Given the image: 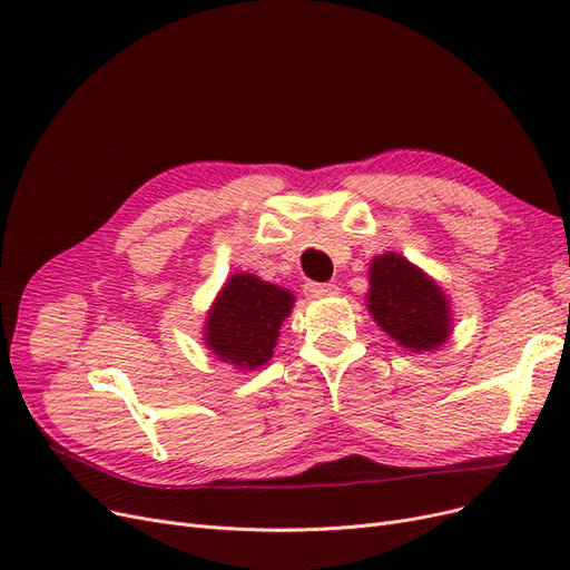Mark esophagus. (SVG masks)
Instances as JSON below:
<instances>
[{
	"label": "esophagus",
	"mask_w": 570,
	"mask_h": 570,
	"mask_svg": "<svg viewBox=\"0 0 570 570\" xmlns=\"http://www.w3.org/2000/svg\"><path fill=\"white\" fill-rule=\"evenodd\" d=\"M304 292L308 297H331V295H337L340 287L331 283H306Z\"/></svg>",
	"instance_id": "34e87169"
}]
</instances>
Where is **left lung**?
<instances>
[{"instance_id":"left-lung-1","label":"left lung","mask_w":570,"mask_h":570,"mask_svg":"<svg viewBox=\"0 0 570 570\" xmlns=\"http://www.w3.org/2000/svg\"><path fill=\"white\" fill-rule=\"evenodd\" d=\"M366 306L381 331L413 354L442 347L454 331L452 302L440 283L394 252L371 258Z\"/></svg>"}]
</instances>
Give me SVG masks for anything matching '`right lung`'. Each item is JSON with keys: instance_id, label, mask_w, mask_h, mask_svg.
<instances>
[{"instance_id": "right-lung-1", "label": "right lung", "mask_w": 570, "mask_h": 570, "mask_svg": "<svg viewBox=\"0 0 570 570\" xmlns=\"http://www.w3.org/2000/svg\"><path fill=\"white\" fill-rule=\"evenodd\" d=\"M292 306L295 295L287 287L254 273H233L206 312L202 340L223 364L256 371L271 361Z\"/></svg>"}]
</instances>
